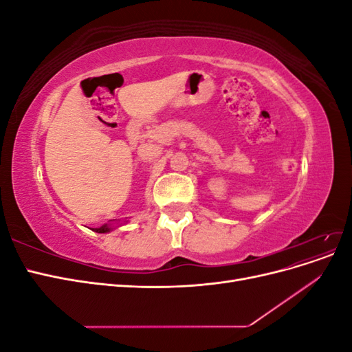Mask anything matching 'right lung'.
Listing matches in <instances>:
<instances>
[{"label":"right lung","mask_w":352,"mask_h":352,"mask_svg":"<svg viewBox=\"0 0 352 352\" xmlns=\"http://www.w3.org/2000/svg\"><path fill=\"white\" fill-rule=\"evenodd\" d=\"M109 230H110V228L107 225H104V226H101L98 229H95V232H98V233H105V232H109Z\"/></svg>","instance_id":"add662e5"}]
</instances>
